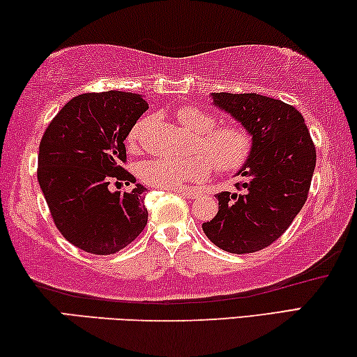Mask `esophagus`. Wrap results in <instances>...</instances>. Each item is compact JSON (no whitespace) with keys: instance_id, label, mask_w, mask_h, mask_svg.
I'll return each mask as SVG.
<instances>
[{"instance_id":"1","label":"esophagus","mask_w":357,"mask_h":357,"mask_svg":"<svg viewBox=\"0 0 357 357\" xmlns=\"http://www.w3.org/2000/svg\"><path fill=\"white\" fill-rule=\"evenodd\" d=\"M175 192H178L180 196L186 197V199H195V197L199 196V191L196 190H190V188H178V190H174Z\"/></svg>"}]
</instances>
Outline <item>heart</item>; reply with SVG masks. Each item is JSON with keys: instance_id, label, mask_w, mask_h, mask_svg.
<instances>
[{"instance_id": "obj_1", "label": "heart", "mask_w": 357, "mask_h": 357, "mask_svg": "<svg viewBox=\"0 0 357 357\" xmlns=\"http://www.w3.org/2000/svg\"><path fill=\"white\" fill-rule=\"evenodd\" d=\"M177 120L195 134V150L201 153L190 158H155L142 162L140 178L147 185L165 190L183 188L186 183L206 180L212 167L221 174H232L242 169L253 150V136L238 123L217 125V120L197 107L177 110ZM145 121L140 120L128 134V144L136 149L142 139Z\"/></svg>"}]
</instances>
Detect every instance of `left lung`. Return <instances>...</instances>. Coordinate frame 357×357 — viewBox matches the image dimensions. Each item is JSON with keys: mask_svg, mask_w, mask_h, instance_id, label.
<instances>
[{"mask_svg": "<svg viewBox=\"0 0 357 357\" xmlns=\"http://www.w3.org/2000/svg\"><path fill=\"white\" fill-rule=\"evenodd\" d=\"M213 104L241 121L253 150L238 171L242 192H218V213L204 234L229 253H255L293 223L310 190L317 150L302 114L280 99L256 93H212Z\"/></svg>", "mask_w": 357, "mask_h": 357, "instance_id": "left-lung-1", "label": "left lung"}]
</instances>
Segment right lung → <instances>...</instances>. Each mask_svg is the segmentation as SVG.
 Wrapping results in <instances>:
<instances>
[{
	"mask_svg": "<svg viewBox=\"0 0 357 357\" xmlns=\"http://www.w3.org/2000/svg\"><path fill=\"white\" fill-rule=\"evenodd\" d=\"M149 109L128 91L85 93L73 98L47 126L39 144L38 182L54 223L74 247L112 255L144 231L147 188L109 191V183H136L121 167L125 139Z\"/></svg>",
	"mask_w": 357,
	"mask_h": 357,
	"instance_id": "add662e5",
	"label": "right lung"
}]
</instances>
